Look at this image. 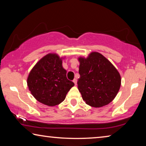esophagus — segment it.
Returning a JSON list of instances; mask_svg holds the SVG:
<instances>
[{
	"mask_svg": "<svg viewBox=\"0 0 146 146\" xmlns=\"http://www.w3.org/2000/svg\"><path fill=\"white\" fill-rule=\"evenodd\" d=\"M73 83L75 84V85H76V82H77V80H76V79H74V80H73Z\"/></svg>",
	"mask_w": 146,
	"mask_h": 146,
	"instance_id": "obj_1",
	"label": "esophagus"
}]
</instances>
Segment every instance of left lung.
<instances>
[{
	"instance_id": "obj_1",
	"label": "left lung",
	"mask_w": 146,
	"mask_h": 146,
	"mask_svg": "<svg viewBox=\"0 0 146 146\" xmlns=\"http://www.w3.org/2000/svg\"><path fill=\"white\" fill-rule=\"evenodd\" d=\"M78 89L86 104L101 108L116 97L121 76L113 64L102 54L93 51L87 57L79 56Z\"/></svg>"
}]
</instances>
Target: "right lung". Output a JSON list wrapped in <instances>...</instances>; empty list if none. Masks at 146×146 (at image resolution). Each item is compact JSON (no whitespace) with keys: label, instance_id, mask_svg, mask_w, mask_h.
Returning a JSON list of instances; mask_svg holds the SVG:
<instances>
[{"label":"right lung","instance_id":"right-lung-1","mask_svg":"<svg viewBox=\"0 0 146 146\" xmlns=\"http://www.w3.org/2000/svg\"><path fill=\"white\" fill-rule=\"evenodd\" d=\"M58 54L50 53L40 58L29 72L27 84L31 95L39 102L55 106L62 102L74 83L66 77L62 60Z\"/></svg>","mask_w":146,"mask_h":146}]
</instances>
